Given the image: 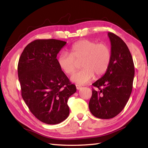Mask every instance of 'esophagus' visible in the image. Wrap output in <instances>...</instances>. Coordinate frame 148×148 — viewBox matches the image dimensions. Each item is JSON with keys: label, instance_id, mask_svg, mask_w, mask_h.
Returning a JSON list of instances; mask_svg holds the SVG:
<instances>
[{"label": "esophagus", "instance_id": "esophagus-1", "mask_svg": "<svg viewBox=\"0 0 148 148\" xmlns=\"http://www.w3.org/2000/svg\"><path fill=\"white\" fill-rule=\"evenodd\" d=\"M76 86L77 90H80L81 88H82V86H81L80 85H79V84H76Z\"/></svg>", "mask_w": 148, "mask_h": 148}]
</instances>
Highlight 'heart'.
<instances>
[{"label": "heart", "mask_w": 148, "mask_h": 148, "mask_svg": "<svg viewBox=\"0 0 148 148\" xmlns=\"http://www.w3.org/2000/svg\"><path fill=\"white\" fill-rule=\"evenodd\" d=\"M59 67L66 74H71L78 67L77 62H81L83 69L72 75V82L79 84H86L94 76L105 74L111 61V49L105 42L97 43L95 40L84 39L75 42L71 46V54L63 52L58 57Z\"/></svg>", "instance_id": "obj_1"}]
</instances>
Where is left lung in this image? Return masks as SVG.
<instances>
[{
  "mask_svg": "<svg viewBox=\"0 0 148 148\" xmlns=\"http://www.w3.org/2000/svg\"><path fill=\"white\" fill-rule=\"evenodd\" d=\"M111 45V61L105 74L92 84L89 102L91 113L100 119L115 117L124 109L130 98L135 74L132 56L120 37L108 32Z\"/></svg>",
  "mask_w": 148,
  "mask_h": 148,
  "instance_id": "obj_1",
  "label": "left lung"
}]
</instances>
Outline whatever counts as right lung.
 <instances>
[{"instance_id": "obj_1", "label": "right lung", "mask_w": 148, "mask_h": 148, "mask_svg": "<svg viewBox=\"0 0 148 148\" xmlns=\"http://www.w3.org/2000/svg\"><path fill=\"white\" fill-rule=\"evenodd\" d=\"M66 42L37 39L22 52L18 65L22 98L30 112L45 123L56 125L69 115L67 101L76 92L56 58Z\"/></svg>"}]
</instances>
